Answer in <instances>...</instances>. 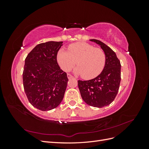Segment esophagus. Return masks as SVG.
Masks as SVG:
<instances>
[{
  "mask_svg": "<svg viewBox=\"0 0 149 149\" xmlns=\"http://www.w3.org/2000/svg\"><path fill=\"white\" fill-rule=\"evenodd\" d=\"M68 79H71V78H73V76H72L71 74H68Z\"/></svg>",
  "mask_w": 149,
  "mask_h": 149,
  "instance_id": "obj_1",
  "label": "esophagus"
}]
</instances>
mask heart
I'll list each match as a JSON object with an SVG mask.
<instances>
[{"label": "heart", "mask_w": 149, "mask_h": 149, "mask_svg": "<svg viewBox=\"0 0 149 149\" xmlns=\"http://www.w3.org/2000/svg\"><path fill=\"white\" fill-rule=\"evenodd\" d=\"M68 49V52L61 49L57 55L58 63L65 71H70L77 62L75 73L90 79L100 74L105 66V53L100 48L86 42H77L69 45Z\"/></svg>", "instance_id": "obj_1"}]
</instances>
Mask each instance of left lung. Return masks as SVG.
Here are the masks:
<instances>
[{
  "instance_id": "1",
  "label": "left lung",
  "mask_w": 149,
  "mask_h": 149,
  "mask_svg": "<svg viewBox=\"0 0 149 149\" xmlns=\"http://www.w3.org/2000/svg\"><path fill=\"white\" fill-rule=\"evenodd\" d=\"M90 41L98 44L104 52L106 64L102 71L95 78L78 81L83 101L87 104L103 107L109 105L118 93L120 82V63L112 49L105 43L96 39Z\"/></svg>"
}]
</instances>
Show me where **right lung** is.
I'll use <instances>...</instances> for the list:
<instances>
[{
    "label": "right lung",
    "mask_w": 149,
    "mask_h": 149,
    "mask_svg": "<svg viewBox=\"0 0 149 149\" xmlns=\"http://www.w3.org/2000/svg\"><path fill=\"white\" fill-rule=\"evenodd\" d=\"M63 42L37 45L26 57L23 84L30 103L43 111L52 110L63 99L68 79L57 62Z\"/></svg>",
    "instance_id": "obj_1"
}]
</instances>
